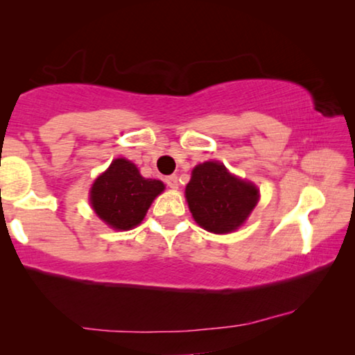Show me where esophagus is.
I'll return each mask as SVG.
<instances>
[{
    "label": "esophagus",
    "instance_id": "34e87169",
    "mask_svg": "<svg viewBox=\"0 0 355 355\" xmlns=\"http://www.w3.org/2000/svg\"><path fill=\"white\" fill-rule=\"evenodd\" d=\"M166 184L169 186V188H172V189H177L178 188V178H177V175L166 177Z\"/></svg>",
    "mask_w": 355,
    "mask_h": 355
}]
</instances>
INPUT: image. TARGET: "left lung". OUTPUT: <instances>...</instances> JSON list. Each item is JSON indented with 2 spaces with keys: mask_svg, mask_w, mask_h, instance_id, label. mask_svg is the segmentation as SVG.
<instances>
[{
  "mask_svg": "<svg viewBox=\"0 0 355 355\" xmlns=\"http://www.w3.org/2000/svg\"><path fill=\"white\" fill-rule=\"evenodd\" d=\"M184 192L197 224L219 235L241 227L260 197L254 183L233 175L218 161L196 166Z\"/></svg>",
  "mask_w": 355,
  "mask_h": 355,
  "instance_id": "8db88e82",
  "label": "left lung"
}]
</instances>
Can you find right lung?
Returning <instances> with one entry per match:
<instances>
[{"label": "right lung", "mask_w": 355, "mask_h": 355, "mask_svg": "<svg viewBox=\"0 0 355 355\" xmlns=\"http://www.w3.org/2000/svg\"><path fill=\"white\" fill-rule=\"evenodd\" d=\"M163 191V182L144 178L131 161L117 158L95 180L89 200L105 224L130 230L141 224L155 197Z\"/></svg>", "instance_id": "obj_1"}]
</instances>
